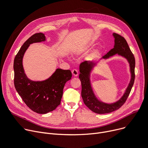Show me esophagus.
<instances>
[{"mask_svg": "<svg viewBox=\"0 0 148 148\" xmlns=\"http://www.w3.org/2000/svg\"><path fill=\"white\" fill-rule=\"evenodd\" d=\"M72 74H73V75L74 76H77L78 75V71L76 69H73L72 70Z\"/></svg>", "mask_w": 148, "mask_h": 148, "instance_id": "1", "label": "esophagus"}]
</instances>
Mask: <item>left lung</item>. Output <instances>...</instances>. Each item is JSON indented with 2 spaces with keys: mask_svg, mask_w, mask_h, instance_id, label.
<instances>
[{
  "mask_svg": "<svg viewBox=\"0 0 148 148\" xmlns=\"http://www.w3.org/2000/svg\"><path fill=\"white\" fill-rule=\"evenodd\" d=\"M114 38V46L113 49L109 51L106 55L102 57L101 59H107L109 57L118 54L127 59L129 63L131 73V79L129 86L123 96L115 103L107 104L99 101L92 90L90 83V73L96 63L93 61H85L79 65V78L82 83V96L84 104L88 108L97 114H106L114 112L122 107L126 102L135 81V59L133 53L127 43L126 39L121 35L113 33Z\"/></svg>",
  "mask_w": 148,
  "mask_h": 148,
  "instance_id": "8db88e82",
  "label": "left lung"
}]
</instances>
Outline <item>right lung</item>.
I'll list each match as a JSON object with an SVG mask.
<instances>
[{
    "mask_svg": "<svg viewBox=\"0 0 148 148\" xmlns=\"http://www.w3.org/2000/svg\"><path fill=\"white\" fill-rule=\"evenodd\" d=\"M45 41V35L36 33L24 42L13 63L14 85L23 101L32 111L46 114L54 110L61 103L65 84L71 78L69 70L57 69L49 78L41 82H34L26 75L22 65L24 53L29 45Z\"/></svg>",
    "mask_w": 148,
    "mask_h": 148,
    "instance_id": "obj_1",
    "label": "right lung"
}]
</instances>
